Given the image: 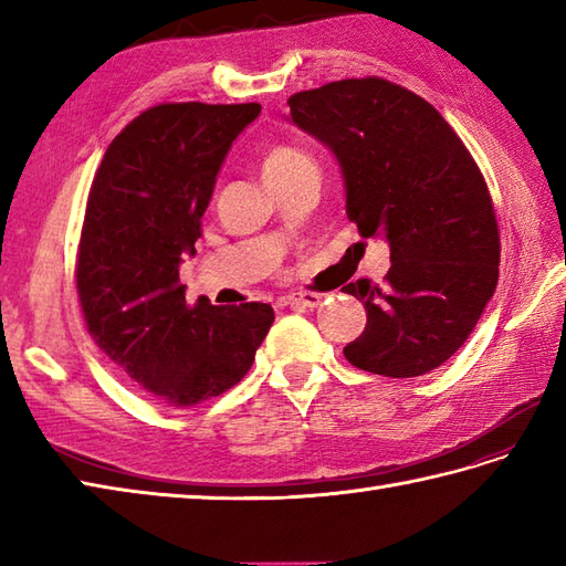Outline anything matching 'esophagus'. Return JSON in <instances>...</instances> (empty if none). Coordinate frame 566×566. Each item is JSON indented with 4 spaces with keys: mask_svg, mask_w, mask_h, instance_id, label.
Returning a JSON list of instances; mask_svg holds the SVG:
<instances>
[{
    "mask_svg": "<svg viewBox=\"0 0 566 566\" xmlns=\"http://www.w3.org/2000/svg\"><path fill=\"white\" fill-rule=\"evenodd\" d=\"M321 294H292V296H282L280 306H292V308H316L321 304Z\"/></svg>",
    "mask_w": 566,
    "mask_h": 566,
    "instance_id": "1",
    "label": "esophagus"
}]
</instances>
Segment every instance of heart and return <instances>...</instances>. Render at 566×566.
<instances>
[{
	"label": "heart",
	"mask_w": 566,
	"mask_h": 566,
	"mask_svg": "<svg viewBox=\"0 0 566 566\" xmlns=\"http://www.w3.org/2000/svg\"><path fill=\"white\" fill-rule=\"evenodd\" d=\"M308 165H314V160H311V155H306L304 150H298L294 146H274L262 155L264 182L294 175L296 170H302V167H308Z\"/></svg>",
	"instance_id": "obj_1"
}]
</instances>
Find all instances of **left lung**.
<instances>
[{"mask_svg": "<svg viewBox=\"0 0 566 566\" xmlns=\"http://www.w3.org/2000/svg\"><path fill=\"white\" fill-rule=\"evenodd\" d=\"M286 104L292 124L338 160L347 219L391 250L384 284L343 286L367 311L345 359L394 379L428 375L464 345L499 282L482 170L436 106L389 80L328 82Z\"/></svg>", "mask_w": 566, "mask_h": 566, "instance_id": "left-lung-1", "label": "left lung"}]
</instances>
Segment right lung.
I'll return each mask as SVG.
<instances>
[{"label": "right lung", "instance_id": "add662e5", "mask_svg": "<svg viewBox=\"0 0 566 566\" xmlns=\"http://www.w3.org/2000/svg\"><path fill=\"white\" fill-rule=\"evenodd\" d=\"M260 104H158L112 146L90 189L77 296L102 353L165 406H197L243 379L270 304H187L179 262L195 255L216 175Z\"/></svg>", "mask_w": 566, "mask_h": 566}]
</instances>
